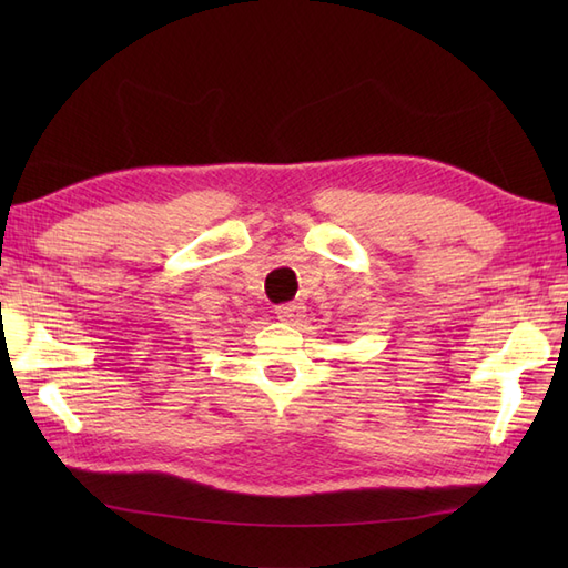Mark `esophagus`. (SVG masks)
Wrapping results in <instances>:
<instances>
[{"instance_id":"obj_1","label":"esophagus","mask_w":568,"mask_h":568,"mask_svg":"<svg viewBox=\"0 0 568 568\" xmlns=\"http://www.w3.org/2000/svg\"><path fill=\"white\" fill-rule=\"evenodd\" d=\"M303 312H305V305H303V303H285V305H277V307H275L277 320L287 322V324L300 322V317H303Z\"/></svg>"}]
</instances>
